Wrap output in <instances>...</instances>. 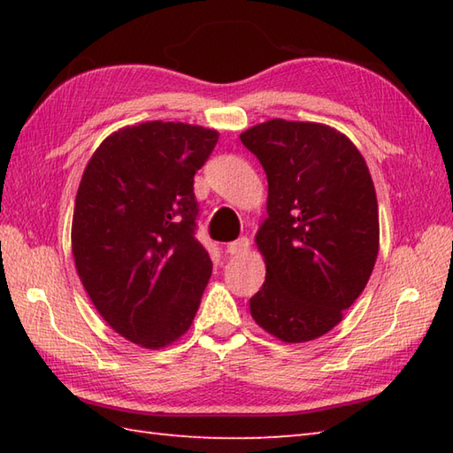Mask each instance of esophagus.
Returning <instances> with one entry per match:
<instances>
[{"label":"esophagus","instance_id":"obj_1","mask_svg":"<svg viewBox=\"0 0 453 453\" xmlns=\"http://www.w3.org/2000/svg\"><path fill=\"white\" fill-rule=\"evenodd\" d=\"M247 249H249V239L247 237H239L237 242L227 245V253L229 255H243Z\"/></svg>","mask_w":453,"mask_h":453}]
</instances>
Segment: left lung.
<instances>
[{
    "label": "left lung",
    "instance_id": "left-lung-1",
    "mask_svg": "<svg viewBox=\"0 0 453 453\" xmlns=\"http://www.w3.org/2000/svg\"><path fill=\"white\" fill-rule=\"evenodd\" d=\"M239 138L268 180V218L255 235L266 278L251 315L284 342L313 341L342 321L378 258L368 165L344 134L319 122L273 119Z\"/></svg>",
    "mask_w": 453,
    "mask_h": 453
}]
</instances>
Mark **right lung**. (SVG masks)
Here are the masks:
<instances>
[{"mask_svg": "<svg viewBox=\"0 0 453 453\" xmlns=\"http://www.w3.org/2000/svg\"><path fill=\"white\" fill-rule=\"evenodd\" d=\"M218 138L195 124L142 122L104 138L83 171L72 221L75 271L103 319L143 349L188 331L210 280L192 185Z\"/></svg>", "mask_w": 453, "mask_h": 453, "instance_id": "right-lung-1", "label": "right lung"}]
</instances>
